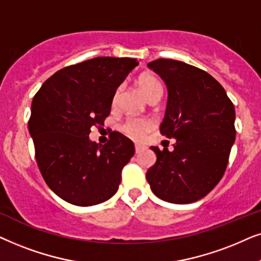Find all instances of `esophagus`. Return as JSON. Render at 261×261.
Returning <instances> with one entry per match:
<instances>
[{
	"mask_svg": "<svg viewBox=\"0 0 261 261\" xmlns=\"http://www.w3.org/2000/svg\"><path fill=\"white\" fill-rule=\"evenodd\" d=\"M143 147H142V145H140V144H135V151H136V154H140V152L143 150Z\"/></svg>",
	"mask_w": 261,
	"mask_h": 261,
	"instance_id": "1",
	"label": "esophagus"
}]
</instances>
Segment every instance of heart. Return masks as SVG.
Masks as SVG:
<instances>
[{"instance_id": "heart-1", "label": "heart", "mask_w": 261, "mask_h": 261, "mask_svg": "<svg viewBox=\"0 0 261 261\" xmlns=\"http://www.w3.org/2000/svg\"><path fill=\"white\" fill-rule=\"evenodd\" d=\"M137 85L140 89L143 92V94L147 96L149 100L161 96V85L151 75H142L137 80ZM119 99V90H117L116 94L113 96V105H116ZM152 128V123L148 119H142V118H130L125 121L123 125V131L131 137L133 140L141 141L145 136V134Z\"/></svg>"}]
</instances>
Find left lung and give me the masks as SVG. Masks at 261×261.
I'll return each mask as SVG.
<instances>
[{
  "label": "left lung",
  "instance_id": "obj_1",
  "mask_svg": "<svg viewBox=\"0 0 261 261\" xmlns=\"http://www.w3.org/2000/svg\"><path fill=\"white\" fill-rule=\"evenodd\" d=\"M168 101L160 133L175 138L174 150H160L147 172L150 189L160 199L193 203L220 182L235 141V109L223 87L206 71L184 62L152 61Z\"/></svg>",
  "mask_w": 261,
  "mask_h": 261
}]
</instances>
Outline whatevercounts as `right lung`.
<instances>
[{
	"mask_svg": "<svg viewBox=\"0 0 261 261\" xmlns=\"http://www.w3.org/2000/svg\"><path fill=\"white\" fill-rule=\"evenodd\" d=\"M137 65L135 58H93L55 72L34 95L29 131L38 167L47 186L68 203L96 205L118 191L134 143L116 133L101 145L89 134L103 125L117 88Z\"/></svg>",
	"mask_w": 261,
	"mask_h": 261,
	"instance_id": "right-lung-1",
	"label": "right lung"
}]
</instances>
